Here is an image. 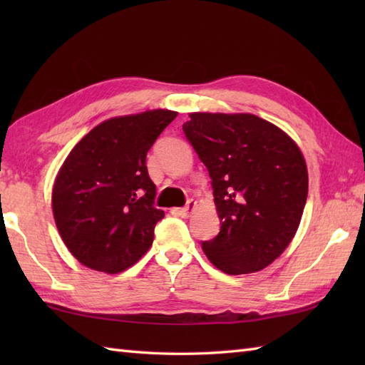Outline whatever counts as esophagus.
Wrapping results in <instances>:
<instances>
[{"label": "esophagus", "mask_w": 365, "mask_h": 365, "mask_svg": "<svg viewBox=\"0 0 365 365\" xmlns=\"http://www.w3.org/2000/svg\"><path fill=\"white\" fill-rule=\"evenodd\" d=\"M195 207H196V200L190 199L188 202H187V205L182 207V208H177L175 212H177L178 216H182V218H188V216L192 213V210H195Z\"/></svg>", "instance_id": "esophagus-1"}]
</instances>
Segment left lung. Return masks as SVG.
I'll use <instances>...</instances> for the list:
<instances>
[{
	"mask_svg": "<svg viewBox=\"0 0 365 365\" xmlns=\"http://www.w3.org/2000/svg\"><path fill=\"white\" fill-rule=\"evenodd\" d=\"M183 133L212 178L220 234L202 242L226 274L263 269L297 234L307 168L293 139L254 114L192 113Z\"/></svg>",
	"mask_w": 365,
	"mask_h": 365,
	"instance_id": "left-lung-1",
	"label": "left lung"
}]
</instances>
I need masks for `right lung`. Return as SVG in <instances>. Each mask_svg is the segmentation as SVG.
<instances>
[{
    "label": "right lung",
    "mask_w": 365,
    "mask_h": 365,
    "mask_svg": "<svg viewBox=\"0 0 365 365\" xmlns=\"http://www.w3.org/2000/svg\"><path fill=\"white\" fill-rule=\"evenodd\" d=\"M175 111L113 118L92 128L68 153L53 187V215L68 251L84 267L115 274L153 242L157 188L145 157Z\"/></svg>",
    "instance_id": "obj_1"
}]
</instances>
